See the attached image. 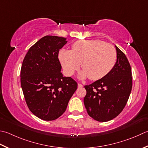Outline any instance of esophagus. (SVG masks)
I'll use <instances>...</instances> for the list:
<instances>
[{
	"mask_svg": "<svg viewBox=\"0 0 148 148\" xmlns=\"http://www.w3.org/2000/svg\"><path fill=\"white\" fill-rule=\"evenodd\" d=\"M83 85H82V84H80V83H78L77 84V87L78 88H82L83 87Z\"/></svg>",
	"mask_w": 148,
	"mask_h": 148,
	"instance_id": "obj_1",
	"label": "esophagus"
}]
</instances>
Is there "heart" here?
I'll list each match as a JSON object with an SVG mask.
<instances>
[{"instance_id":"b5f03b06","label":"heart","mask_w":148,"mask_h":148,"mask_svg":"<svg viewBox=\"0 0 148 148\" xmlns=\"http://www.w3.org/2000/svg\"><path fill=\"white\" fill-rule=\"evenodd\" d=\"M59 60L65 74L72 76L81 66L79 79L89 77L98 80L106 76L117 62V52L113 45L98 40H79L73 43L71 51L62 49Z\"/></svg>"}]
</instances>
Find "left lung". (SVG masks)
<instances>
[{
	"mask_svg": "<svg viewBox=\"0 0 148 148\" xmlns=\"http://www.w3.org/2000/svg\"><path fill=\"white\" fill-rule=\"evenodd\" d=\"M117 62L111 72L101 79L85 86L84 105L94 120L106 122L123 111L132 88V69L128 59L115 45Z\"/></svg>",
	"mask_w": 148,
	"mask_h": 148,
	"instance_id": "left-lung-1",
	"label": "left lung"
}]
</instances>
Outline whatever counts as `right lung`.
<instances>
[{
	"label": "right lung",
	"instance_id": "obj_1",
	"mask_svg": "<svg viewBox=\"0 0 148 148\" xmlns=\"http://www.w3.org/2000/svg\"><path fill=\"white\" fill-rule=\"evenodd\" d=\"M66 38L56 36L42 38L29 49L20 71L22 89L27 106L44 121H53L66 110L77 83L63 77L58 60L60 49Z\"/></svg>",
	"mask_w": 148,
	"mask_h": 148
}]
</instances>
